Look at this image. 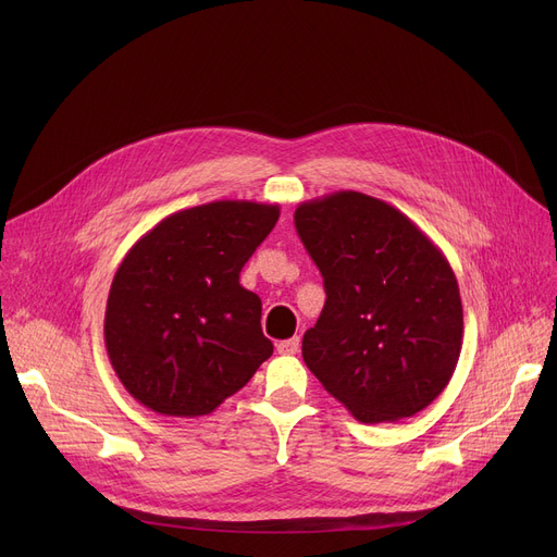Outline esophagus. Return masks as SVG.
<instances>
[{
    "label": "esophagus",
    "mask_w": 557,
    "mask_h": 557,
    "mask_svg": "<svg viewBox=\"0 0 557 557\" xmlns=\"http://www.w3.org/2000/svg\"><path fill=\"white\" fill-rule=\"evenodd\" d=\"M300 349V338H286V341H280L277 343V352L280 355H296Z\"/></svg>",
    "instance_id": "34e87169"
}]
</instances>
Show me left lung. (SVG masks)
<instances>
[{
  "mask_svg": "<svg viewBox=\"0 0 557 557\" xmlns=\"http://www.w3.org/2000/svg\"><path fill=\"white\" fill-rule=\"evenodd\" d=\"M296 230L325 284L302 359L363 424L411 418L441 395L462 347L447 257L393 205L361 191L300 202Z\"/></svg>",
  "mask_w": 557,
  "mask_h": 557,
  "instance_id": "8db88e82",
  "label": "left lung"
}]
</instances>
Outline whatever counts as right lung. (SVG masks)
<instances>
[{"mask_svg": "<svg viewBox=\"0 0 557 557\" xmlns=\"http://www.w3.org/2000/svg\"><path fill=\"white\" fill-rule=\"evenodd\" d=\"M280 205L214 200L162 219L126 252L106 305V349L124 388L169 418L212 413L273 355L261 300L239 273Z\"/></svg>", "mask_w": 557, "mask_h": 557, "instance_id": "obj_1", "label": "right lung"}]
</instances>
